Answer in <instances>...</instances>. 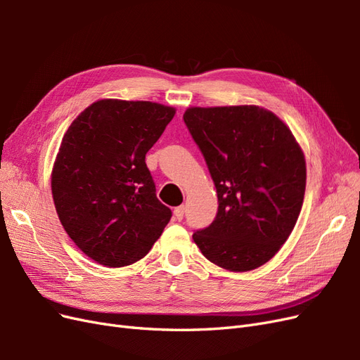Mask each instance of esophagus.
Returning <instances> with one entry per match:
<instances>
[{"mask_svg": "<svg viewBox=\"0 0 360 360\" xmlns=\"http://www.w3.org/2000/svg\"><path fill=\"white\" fill-rule=\"evenodd\" d=\"M174 216H176L177 221H181L183 216H184V205H179L174 209Z\"/></svg>", "mask_w": 360, "mask_h": 360, "instance_id": "1", "label": "esophagus"}]
</instances>
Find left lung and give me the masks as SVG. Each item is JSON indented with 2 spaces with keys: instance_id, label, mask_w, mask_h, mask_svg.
I'll return each instance as SVG.
<instances>
[{
  "instance_id": "left-lung-1",
  "label": "left lung",
  "mask_w": 360,
  "mask_h": 360,
  "mask_svg": "<svg viewBox=\"0 0 360 360\" xmlns=\"http://www.w3.org/2000/svg\"><path fill=\"white\" fill-rule=\"evenodd\" d=\"M217 192L214 221L193 233L202 255L233 271L263 266L299 217L307 165L291 130L258 106L189 108L183 115Z\"/></svg>"
}]
</instances>
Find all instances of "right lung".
Returning a JSON list of instances; mask_svg holds the SVG:
<instances>
[{"mask_svg": "<svg viewBox=\"0 0 360 360\" xmlns=\"http://www.w3.org/2000/svg\"><path fill=\"white\" fill-rule=\"evenodd\" d=\"M174 114L153 102L103 99L63 136L52 169L53 202L75 245L102 266L123 267L146 257L171 219L146 155Z\"/></svg>", "mask_w": 360, "mask_h": 360, "instance_id": "right-lung-1", "label": "right lung"}]
</instances>
